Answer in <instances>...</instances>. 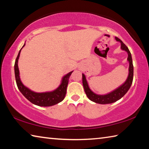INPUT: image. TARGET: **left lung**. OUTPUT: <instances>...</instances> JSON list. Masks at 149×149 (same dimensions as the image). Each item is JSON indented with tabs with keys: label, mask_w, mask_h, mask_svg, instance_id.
Returning <instances> with one entry per match:
<instances>
[{
	"label": "left lung",
	"mask_w": 149,
	"mask_h": 149,
	"mask_svg": "<svg viewBox=\"0 0 149 149\" xmlns=\"http://www.w3.org/2000/svg\"><path fill=\"white\" fill-rule=\"evenodd\" d=\"M115 39L117 41H119L121 43V49L127 52L128 54L127 61L129 62V74H128V76L125 81L122 85H121L120 87H118L112 91L107 93V94L98 95L91 90L85 74H82L83 85H84L85 92L86 93L88 99L93 102L98 103V104H111V103H113L120 100L128 91L133 82V65L132 54H131V52L128 49V48L126 47V45L120 39H118V37H115Z\"/></svg>",
	"instance_id": "1"
}]
</instances>
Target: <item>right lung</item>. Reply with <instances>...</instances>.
I'll list each match as a JSON object with an SVG mask.
<instances>
[{"label": "right lung", "mask_w": 149, "mask_h": 149, "mask_svg": "<svg viewBox=\"0 0 149 149\" xmlns=\"http://www.w3.org/2000/svg\"><path fill=\"white\" fill-rule=\"evenodd\" d=\"M25 45H26V43L24 45L22 48ZM22 48L19 51L14 64L15 77H16V84L19 91L31 103L35 105L39 106V107H51V106L55 105L58 103L62 102L64 99L65 94H66V89L68 84L70 76L74 71L70 72L68 74L65 75L64 76H63L61 84L54 91L43 93H36L33 91L29 88L25 86L22 84L21 79H20L19 71L17 64H18V59Z\"/></svg>", "instance_id": "add662e5"}]
</instances>
